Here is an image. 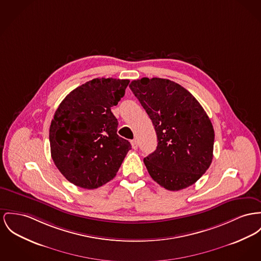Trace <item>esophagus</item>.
I'll use <instances>...</instances> for the list:
<instances>
[{
	"mask_svg": "<svg viewBox=\"0 0 261 261\" xmlns=\"http://www.w3.org/2000/svg\"><path fill=\"white\" fill-rule=\"evenodd\" d=\"M130 142H132V146H133V148H134V149H137V148H138V145H139V144H138L137 139H133Z\"/></svg>",
	"mask_w": 261,
	"mask_h": 261,
	"instance_id": "34e87169",
	"label": "esophagus"
}]
</instances>
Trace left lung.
<instances>
[{"label":"left lung","mask_w":261,"mask_h":261,"mask_svg":"<svg viewBox=\"0 0 261 261\" xmlns=\"http://www.w3.org/2000/svg\"><path fill=\"white\" fill-rule=\"evenodd\" d=\"M129 88L154 125L156 149L143 159L151 178L170 191L185 189L208 170L215 132L189 91L162 78L134 80Z\"/></svg>","instance_id":"1"}]
</instances>
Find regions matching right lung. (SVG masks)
Segmentation results:
<instances>
[{
	"instance_id": "1",
	"label": "right lung",
	"mask_w": 261,
	"mask_h": 261,
	"mask_svg": "<svg viewBox=\"0 0 261 261\" xmlns=\"http://www.w3.org/2000/svg\"><path fill=\"white\" fill-rule=\"evenodd\" d=\"M129 80L96 78L74 89L56 110L49 127L53 162L74 185L96 189L119 171L132 145L118 136L111 111Z\"/></svg>"
}]
</instances>
